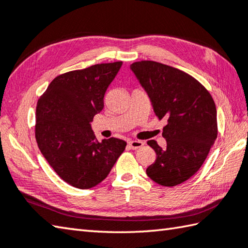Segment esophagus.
Returning <instances> with one entry per match:
<instances>
[{"instance_id":"obj_1","label":"esophagus","mask_w":248,"mask_h":248,"mask_svg":"<svg viewBox=\"0 0 248 248\" xmlns=\"http://www.w3.org/2000/svg\"><path fill=\"white\" fill-rule=\"evenodd\" d=\"M143 141H140V140H130L128 142V146L133 149V150H137V149L141 148L143 146Z\"/></svg>"}]
</instances>
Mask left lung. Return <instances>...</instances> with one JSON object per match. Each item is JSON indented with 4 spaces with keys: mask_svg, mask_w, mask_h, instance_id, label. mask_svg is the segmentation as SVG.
Returning <instances> with one entry per match:
<instances>
[{
    "mask_svg": "<svg viewBox=\"0 0 248 248\" xmlns=\"http://www.w3.org/2000/svg\"><path fill=\"white\" fill-rule=\"evenodd\" d=\"M130 69L154 113L167 120L162 134L166 148L155 140L147 142L156 153L147 175L161 186L180 185L200 170L217 138L216 105L202 84L179 69L151 60L134 62Z\"/></svg>",
    "mask_w": 248,
    "mask_h": 248,
    "instance_id": "8db88e82",
    "label": "left lung"
}]
</instances>
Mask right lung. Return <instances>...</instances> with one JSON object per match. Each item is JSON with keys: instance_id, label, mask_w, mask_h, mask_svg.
<instances>
[{"instance_id": "1", "label": "right lung", "mask_w": 248, "mask_h": 248, "mask_svg": "<svg viewBox=\"0 0 248 248\" xmlns=\"http://www.w3.org/2000/svg\"><path fill=\"white\" fill-rule=\"evenodd\" d=\"M122 62L94 64L55 78L37 100L35 139L57 175L78 189H91L109 175L123 153L122 139H102L92 130L104 97Z\"/></svg>"}]
</instances>
